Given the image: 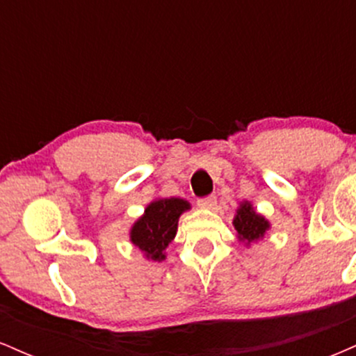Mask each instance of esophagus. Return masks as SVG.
<instances>
[{"mask_svg":"<svg viewBox=\"0 0 356 356\" xmlns=\"http://www.w3.org/2000/svg\"><path fill=\"white\" fill-rule=\"evenodd\" d=\"M216 202H218L216 195H207V197H202L197 201L199 206L204 207V209H212L216 206Z\"/></svg>","mask_w":356,"mask_h":356,"instance_id":"esophagus-1","label":"esophagus"}]
</instances>
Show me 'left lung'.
<instances>
[{
    "instance_id": "8db88e82",
    "label": "left lung",
    "mask_w": 356,
    "mask_h": 356,
    "mask_svg": "<svg viewBox=\"0 0 356 356\" xmlns=\"http://www.w3.org/2000/svg\"><path fill=\"white\" fill-rule=\"evenodd\" d=\"M234 227L236 231H238L239 239L246 241L249 244L251 241L263 238L264 232H266V229L269 227V224L263 216L256 214V212L252 211L251 204L244 202L241 204L238 214H236L234 218Z\"/></svg>"
}]
</instances>
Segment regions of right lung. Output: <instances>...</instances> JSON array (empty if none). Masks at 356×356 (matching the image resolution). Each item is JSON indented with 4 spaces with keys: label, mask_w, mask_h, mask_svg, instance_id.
Returning <instances> with one entry per match:
<instances>
[{
    "label": "right lung",
    "mask_w": 356,
    "mask_h": 356,
    "mask_svg": "<svg viewBox=\"0 0 356 356\" xmlns=\"http://www.w3.org/2000/svg\"><path fill=\"white\" fill-rule=\"evenodd\" d=\"M189 209L184 199H159L145 209V214L134 224L130 239L154 261L164 259V249L177 232L179 216Z\"/></svg>",
    "instance_id": "add662e5"
}]
</instances>
